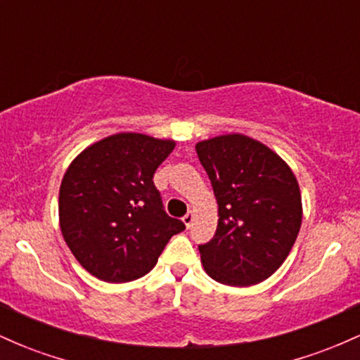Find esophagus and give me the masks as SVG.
Returning <instances> with one entry per match:
<instances>
[{
    "label": "esophagus",
    "instance_id": "34e87169",
    "mask_svg": "<svg viewBox=\"0 0 360 360\" xmlns=\"http://www.w3.org/2000/svg\"><path fill=\"white\" fill-rule=\"evenodd\" d=\"M193 220H194V213L193 212H188L183 217V223L186 225V229H189V226L193 225Z\"/></svg>",
    "mask_w": 360,
    "mask_h": 360
}]
</instances>
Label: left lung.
Instances as JSON below:
<instances>
[{"label":"left lung","mask_w":360,"mask_h":360,"mask_svg":"<svg viewBox=\"0 0 360 360\" xmlns=\"http://www.w3.org/2000/svg\"><path fill=\"white\" fill-rule=\"evenodd\" d=\"M218 205L214 237L200 245L206 274L247 288L271 278L295 245L301 191L283 157L259 140L226 134L196 143Z\"/></svg>","instance_id":"1"}]
</instances>
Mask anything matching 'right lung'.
Instances as JSON below:
<instances>
[{
  "instance_id": "obj_1",
  "label": "right lung",
  "mask_w": 360,
  "mask_h": 360,
  "mask_svg": "<svg viewBox=\"0 0 360 360\" xmlns=\"http://www.w3.org/2000/svg\"><path fill=\"white\" fill-rule=\"evenodd\" d=\"M176 140L120 131L91 143L69 164L59 189L62 237L77 262L105 283H128L154 269L184 223L167 217L155 169Z\"/></svg>"
}]
</instances>
